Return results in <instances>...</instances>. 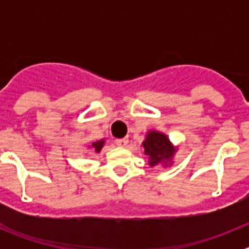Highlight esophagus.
Here are the masks:
<instances>
[{
    "instance_id": "34e87169",
    "label": "esophagus",
    "mask_w": 249,
    "mask_h": 249,
    "mask_svg": "<svg viewBox=\"0 0 249 249\" xmlns=\"http://www.w3.org/2000/svg\"><path fill=\"white\" fill-rule=\"evenodd\" d=\"M128 143V138H120V140H116V144L118 147H124Z\"/></svg>"
}]
</instances>
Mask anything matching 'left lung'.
<instances>
[{
	"instance_id": "8db88e82",
	"label": "left lung",
	"mask_w": 249,
	"mask_h": 249,
	"mask_svg": "<svg viewBox=\"0 0 249 249\" xmlns=\"http://www.w3.org/2000/svg\"><path fill=\"white\" fill-rule=\"evenodd\" d=\"M142 147L151 167L157 164H163L164 167L172 166V160L177 148L173 146L167 135L155 129L147 132L146 138L142 142Z\"/></svg>"
}]
</instances>
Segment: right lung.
I'll return each mask as SVG.
<instances>
[{"instance_id": "add662e5", "label": "right lung", "mask_w": 249, "mask_h": 249, "mask_svg": "<svg viewBox=\"0 0 249 249\" xmlns=\"http://www.w3.org/2000/svg\"><path fill=\"white\" fill-rule=\"evenodd\" d=\"M103 146H105V140H100V141H96V142H93V143L91 144V148L93 149L96 153H100Z\"/></svg>"}]
</instances>
